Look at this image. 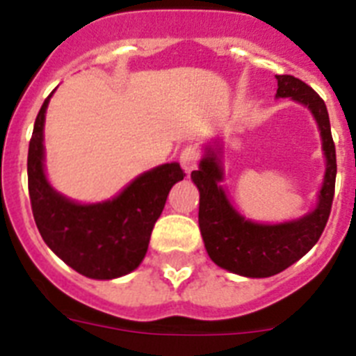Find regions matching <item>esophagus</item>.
Masks as SVG:
<instances>
[{
	"mask_svg": "<svg viewBox=\"0 0 356 356\" xmlns=\"http://www.w3.org/2000/svg\"><path fill=\"white\" fill-rule=\"evenodd\" d=\"M201 159V151L197 146H187L184 151L180 153V163L184 171L187 172H193L194 169L197 168V163H200Z\"/></svg>",
	"mask_w": 356,
	"mask_h": 356,
	"instance_id": "34e87169",
	"label": "esophagus"
}]
</instances>
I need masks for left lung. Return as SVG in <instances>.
Masks as SVG:
<instances>
[{
	"label": "left lung",
	"instance_id": "obj_1",
	"mask_svg": "<svg viewBox=\"0 0 356 356\" xmlns=\"http://www.w3.org/2000/svg\"><path fill=\"white\" fill-rule=\"evenodd\" d=\"M276 97H292L294 102L308 106L321 130L326 172L316 209L301 219L280 225L248 221L229 205L225 191L219 185L222 180L221 160L212 147H207V155L200 162V169L191 175L200 188L197 219L207 253L219 267L248 278L278 275L312 250L328 222L335 194L337 159L325 102L300 78L276 74Z\"/></svg>",
	"mask_w": 356,
	"mask_h": 356
}]
</instances>
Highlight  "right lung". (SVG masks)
Wrapping results in <instances>:
<instances>
[{
    "instance_id": "right-lung-1",
    "label": "right lung",
    "mask_w": 356,
    "mask_h": 356,
    "mask_svg": "<svg viewBox=\"0 0 356 356\" xmlns=\"http://www.w3.org/2000/svg\"><path fill=\"white\" fill-rule=\"evenodd\" d=\"M53 94V92H51ZM44 99L28 147V193L33 219L49 250L87 278L112 280L139 267L168 194L184 180L180 163L137 176L114 200L80 205L58 194L44 175Z\"/></svg>"
}]
</instances>
